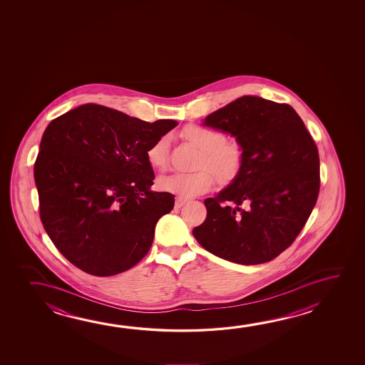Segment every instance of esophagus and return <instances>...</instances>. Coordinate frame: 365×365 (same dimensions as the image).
<instances>
[{"instance_id":"obj_1","label":"esophagus","mask_w":365,"mask_h":365,"mask_svg":"<svg viewBox=\"0 0 365 365\" xmlns=\"http://www.w3.org/2000/svg\"><path fill=\"white\" fill-rule=\"evenodd\" d=\"M185 202H187V200H185V198H177V200H175V207L180 209Z\"/></svg>"}]
</instances>
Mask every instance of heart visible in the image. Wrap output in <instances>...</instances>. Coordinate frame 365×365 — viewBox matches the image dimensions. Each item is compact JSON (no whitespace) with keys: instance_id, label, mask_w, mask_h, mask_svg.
<instances>
[{"instance_id":"heart-1","label":"heart","mask_w":365,"mask_h":365,"mask_svg":"<svg viewBox=\"0 0 365 365\" xmlns=\"http://www.w3.org/2000/svg\"><path fill=\"white\" fill-rule=\"evenodd\" d=\"M182 138L195 145L201 153L198 168H209L220 185H229L240 177L245 167V149L237 141L227 138L216 130L198 125H190L182 130ZM169 143L165 136L158 138L146 151L150 167L164 170L168 165ZM208 170V171H209ZM201 169L195 173H174L158 180V188L180 198H190L209 191L214 185V176Z\"/></svg>"}]
</instances>
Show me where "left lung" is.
Instances as JSON below:
<instances>
[{"label":"left lung","mask_w":365,"mask_h":365,"mask_svg":"<svg viewBox=\"0 0 365 365\" xmlns=\"http://www.w3.org/2000/svg\"><path fill=\"white\" fill-rule=\"evenodd\" d=\"M245 149L240 177L205 200L206 220L193 237L206 251L240 264L277 257L293 243L319 192V156L289 104L240 96L203 120Z\"/></svg>","instance_id":"left-lung-1"}]
</instances>
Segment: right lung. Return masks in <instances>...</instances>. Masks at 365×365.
<instances>
[{"label":"right lung","mask_w":365,"mask_h":365,"mask_svg":"<svg viewBox=\"0 0 365 365\" xmlns=\"http://www.w3.org/2000/svg\"><path fill=\"white\" fill-rule=\"evenodd\" d=\"M177 125L89 103L47 125L34 164L41 220L72 264L113 276L149 252L174 196L151 191L155 175L146 151Z\"/></svg>","instance_id":"1"}]
</instances>
